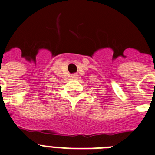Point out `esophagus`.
<instances>
[{"instance_id": "1", "label": "esophagus", "mask_w": 155, "mask_h": 155, "mask_svg": "<svg viewBox=\"0 0 155 155\" xmlns=\"http://www.w3.org/2000/svg\"><path fill=\"white\" fill-rule=\"evenodd\" d=\"M73 77H74V78H77V77H78V75H77V74H74V75H73Z\"/></svg>"}]
</instances>
